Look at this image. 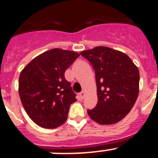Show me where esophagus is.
I'll list each match as a JSON object with an SVG mask.
<instances>
[{"instance_id": "obj_1", "label": "esophagus", "mask_w": 158, "mask_h": 158, "mask_svg": "<svg viewBox=\"0 0 158 158\" xmlns=\"http://www.w3.org/2000/svg\"><path fill=\"white\" fill-rule=\"evenodd\" d=\"M79 95H80V99H85V92H80V93H79Z\"/></svg>"}]
</instances>
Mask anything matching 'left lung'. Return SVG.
Here are the masks:
<instances>
[{"instance_id":"8db88e82","label":"left lung","mask_w":158,"mask_h":158,"mask_svg":"<svg viewBox=\"0 0 158 158\" xmlns=\"http://www.w3.org/2000/svg\"><path fill=\"white\" fill-rule=\"evenodd\" d=\"M94 68L98 102L88 114L100 124L118 122L130 112L139 89L137 66L126 54L99 46L80 53Z\"/></svg>"}]
</instances>
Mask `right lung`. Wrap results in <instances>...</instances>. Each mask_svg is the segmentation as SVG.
I'll return each instance as SVG.
<instances>
[{
	"mask_svg": "<svg viewBox=\"0 0 158 158\" xmlns=\"http://www.w3.org/2000/svg\"><path fill=\"white\" fill-rule=\"evenodd\" d=\"M79 56L75 52L51 49L34 58L20 73V99L39 126L55 128L67 119L69 106L77 99L64 74Z\"/></svg>",
	"mask_w": 158,
	"mask_h": 158,
	"instance_id": "add662e5",
	"label": "right lung"
}]
</instances>
